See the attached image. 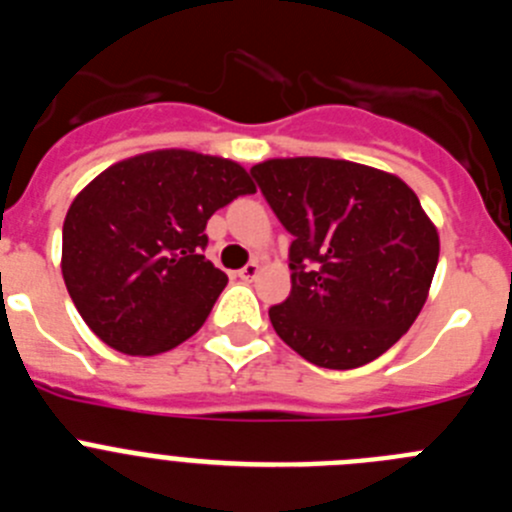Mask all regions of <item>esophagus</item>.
Masks as SVG:
<instances>
[{"mask_svg":"<svg viewBox=\"0 0 512 512\" xmlns=\"http://www.w3.org/2000/svg\"><path fill=\"white\" fill-rule=\"evenodd\" d=\"M238 277L246 279V282H253V279L259 277V261H248V264L238 271Z\"/></svg>","mask_w":512,"mask_h":512,"instance_id":"34e87169","label":"esophagus"}]
</instances>
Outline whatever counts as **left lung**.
<instances>
[{
	"instance_id": "1",
	"label": "left lung",
	"mask_w": 512,
	"mask_h": 512,
	"mask_svg": "<svg viewBox=\"0 0 512 512\" xmlns=\"http://www.w3.org/2000/svg\"><path fill=\"white\" fill-rule=\"evenodd\" d=\"M251 174L292 233V292L269 307L277 336L323 369H356L395 346L438 264L436 225L413 189L338 158H269Z\"/></svg>"
}]
</instances>
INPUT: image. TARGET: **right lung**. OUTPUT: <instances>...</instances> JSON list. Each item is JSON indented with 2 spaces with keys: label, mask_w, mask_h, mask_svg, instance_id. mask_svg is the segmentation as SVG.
<instances>
[{
  "label": "right lung",
  "mask_w": 512,
  "mask_h": 512,
  "mask_svg": "<svg viewBox=\"0 0 512 512\" xmlns=\"http://www.w3.org/2000/svg\"><path fill=\"white\" fill-rule=\"evenodd\" d=\"M251 176L228 158L182 148L125 158L71 202L61 271L94 336L128 356H153L202 328L228 284L205 259L207 220Z\"/></svg>",
  "instance_id": "obj_1"
}]
</instances>
